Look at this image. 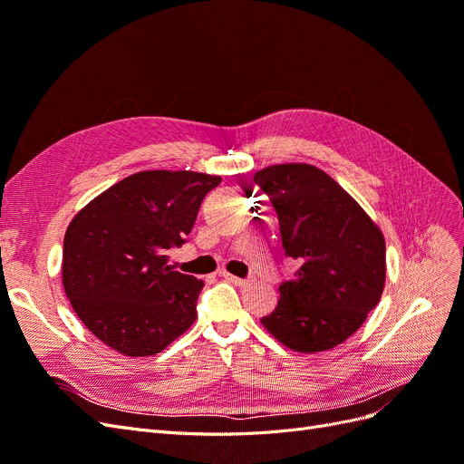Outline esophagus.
<instances>
[{"mask_svg": "<svg viewBox=\"0 0 464 464\" xmlns=\"http://www.w3.org/2000/svg\"><path fill=\"white\" fill-rule=\"evenodd\" d=\"M220 276H224L227 280H230V283H234L236 286H242V288H244V286H249V285H254V278H237V276L227 273V271H222Z\"/></svg>", "mask_w": 464, "mask_h": 464, "instance_id": "34e87169", "label": "esophagus"}]
</instances>
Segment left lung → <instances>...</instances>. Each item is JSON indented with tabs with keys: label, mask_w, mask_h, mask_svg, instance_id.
<instances>
[{
	"label": "left lung",
	"mask_w": 464,
	"mask_h": 464,
	"mask_svg": "<svg viewBox=\"0 0 464 464\" xmlns=\"http://www.w3.org/2000/svg\"><path fill=\"white\" fill-rule=\"evenodd\" d=\"M278 215L285 256L300 269L261 319L296 353H323L354 334L385 286V240L336 181L312 164H275L254 176Z\"/></svg>",
	"instance_id": "obj_1"
}]
</instances>
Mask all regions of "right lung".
<instances>
[{"mask_svg": "<svg viewBox=\"0 0 464 464\" xmlns=\"http://www.w3.org/2000/svg\"><path fill=\"white\" fill-rule=\"evenodd\" d=\"M220 176L147 170L81 208L63 237L62 280L85 327L125 356H152L198 317L203 280L174 271L168 249L186 244Z\"/></svg>", "mask_w": 464, "mask_h": 464, "instance_id": "right-lung-1", "label": "right lung"}]
</instances>
